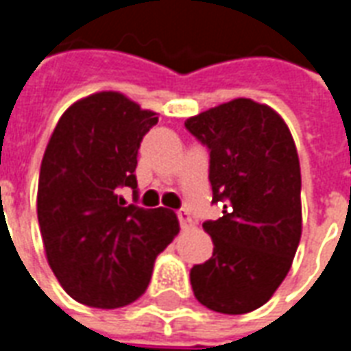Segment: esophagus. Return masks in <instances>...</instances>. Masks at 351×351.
Instances as JSON below:
<instances>
[{"instance_id":"esophagus-1","label":"esophagus","mask_w":351,"mask_h":351,"mask_svg":"<svg viewBox=\"0 0 351 351\" xmlns=\"http://www.w3.org/2000/svg\"><path fill=\"white\" fill-rule=\"evenodd\" d=\"M176 216H178V221H180V228H182V229L193 228V220H191L190 213H188L186 208H180V210H176Z\"/></svg>"}]
</instances>
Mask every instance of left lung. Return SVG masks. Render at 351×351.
Listing matches in <instances>:
<instances>
[{
  "label": "left lung",
  "instance_id": "obj_1",
  "mask_svg": "<svg viewBox=\"0 0 351 351\" xmlns=\"http://www.w3.org/2000/svg\"><path fill=\"white\" fill-rule=\"evenodd\" d=\"M208 148L218 220L203 223L213 258L190 282L203 306L246 314L263 306L289 272L301 241V167L286 122L271 107L233 99L186 120Z\"/></svg>",
  "mask_w": 351,
  "mask_h": 351
}]
</instances>
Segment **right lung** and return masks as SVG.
<instances>
[{"label":"right lung","instance_id":"obj_1","mask_svg":"<svg viewBox=\"0 0 351 351\" xmlns=\"http://www.w3.org/2000/svg\"><path fill=\"white\" fill-rule=\"evenodd\" d=\"M158 114L118 92H99L65 110L50 137L37 190L47 259L75 301L120 308L145 293L158 254L178 233L176 214L137 203V154Z\"/></svg>","mask_w":351,"mask_h":351}]
</instances>
